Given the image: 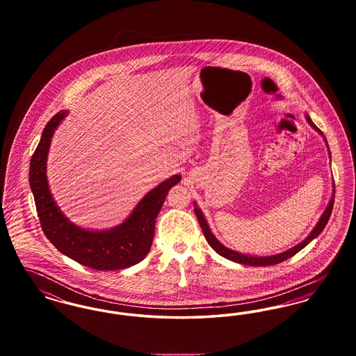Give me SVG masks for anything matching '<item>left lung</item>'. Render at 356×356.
Segmentation results:
<instances>
[{
	"instance_id": "8db88e82",
	"label": "left lung",
	"mask_w": 356,
	"mask_h": 356,
	"mask_svg": "<svg viewBox=\"0 0 356 356\" xmlns=\"http://www.w3.org/2000/svg\"><path fill=\"white\" fill-rule=\"evenodd\" d=\"M307 121L309 122V125H311L314 129H316L318 132H321V134H322V131H321V129H319V128L312 122V120L309 119L308 116H307ZM327 147H328V145H327ZM334 186H335V184H334ZM334 199H335V196H332V199H331L330 204L327 205V208H325V211H324V213H323L321 220H319V222L316 224V227L314 228V231L309 234V236L307 237L305 240H303L300 244L295 245L293 248L288 250L286 252H282V254H273V256H266V257H264V256H263V257H257V256L238 254L236 251H232V250H229V248L224 247L221 243H219V240H218L216 237L213 236V234L211 232V229H209V227H208L207 221L204 219L202 211H200L197 207L195 208V213H196V218H197L199 224H200V227H202V229H203L204 236H205L207 241H208V244L212 247V250H213L215 252H218L220 256L225 257V259H228V260H232V261H235V263H240V264H244V266L264 267V266L279 264V263H282V261L287 260L289 257H292L293 254H298L299 251H302L308 243H311L315 237L318 236V235L322 232L323 229H324L325 224H327L328 220H330V216H331V212H332V208H334Z\"/></svg>"
}]
</instances>
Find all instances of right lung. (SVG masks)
I'll return each mask as SVG.
<instances>
[{
  "label": "right lung",
  "mask_w": 356,
  "mask_h": 356,
  "mask_svg": "<svg viewBox=\"0 0 356 356\" xmlns=\"http://www.w3.org/2000/svg\"><path fill=\"white\" fill-rule=\"evenodd\" d=\"M65 115V111H60L48 121L31 159L29 183L41 228L61 254L85 267L97 271H115L135 266L149 252L156 218L168 191L181 177L175 175L153 188L136 207L132 215L113 229L96 232L76 227L53 202L47 181V157L51 136Z\"/></svg>",
  "instance_id": "right-lung-1"
}]
</instances>
